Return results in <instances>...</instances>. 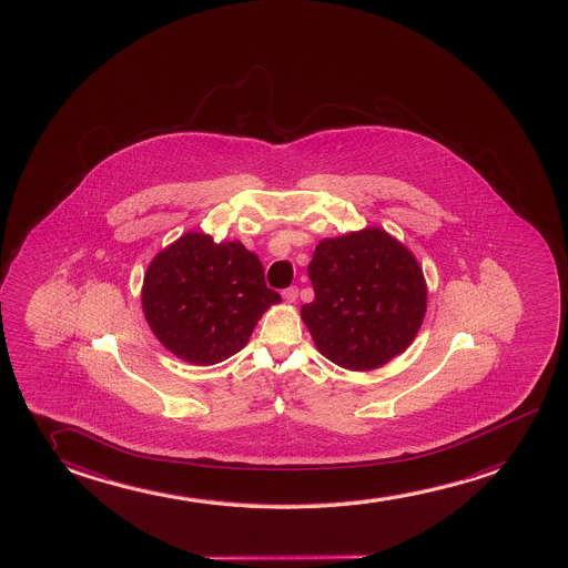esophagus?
<instances>
[{"label": "esophagus", "mask_w": 568, "mask_h": 568, "mask_svg": "<svg viewBox=\"0 0 568 568\" xmlns=\"http://www.w3.org/2000/svg\"><path fill=\"white\" fill-rule=\"evenodd\" d=\"M282 297H284L288 304H294L297 300L296 286H290V288L284 290V292H282Z\"/></svg>", "instance_id": "1"}]
</instances>
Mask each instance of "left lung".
I'll return each mask as SVG.
<instances>
[{
  "mask_svg": "<svg viewBox=\"0 0 568 568\" xmlns=\"http://www.w3.org/2000/svg\"><path fill=\"white\" fill-rule=\"evenodd\" d=\"M315 300L302 320L325 358L368 372L415 341L426 282L415 255L379 227L323 240L307 266Z\"/></svg>",
  "mask_w": 568,
  "mask_h": 568,
  "instance_id": "obj_1",
  "label": "left lung"
}]
</instances>
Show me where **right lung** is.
Masks as SVG:
<instances>
[{
    "mask_svg": "<svg viewBox=\"0 0 568 568\" xmlns=\"http://www.w3.org/2000/svg\"><path fill=\"white\" fill-rule=\"evenodd\" d=\"M278 302V292L266 288L255 253L240 241L216 243L206 233H184L155 255L142 288L153 335L194 366L237 354L263 313Z\"/></svg>",
    "mask_w": 568,
    "mask_h": 568,
    "instance_id": "obj_1",
    "label": "right lung"
}]
</instances>
